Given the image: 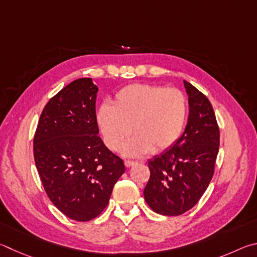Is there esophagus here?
<instances>
[{
    "instance_id": "esophagus-1",
    "label": "esophagus",
    "mask_w": 257,
    "mask_h": 257,
    "mask_svg": "<svg viewBox=\"0 0 257 257\" xmlns=\"http://www.w3.org/2000/svg\"><path fill=\"white\" fill-rule=\"evenodd\" d=\"M125 166H126V167H127V168H130V167H132V166H134V165H136L137 163H136V161H131V160H125Z\"/></svg>"
}]
</instances>
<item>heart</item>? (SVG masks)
Returning a JSON list of instances; mask_svg holds the SVG:
<instances>
[{"label": "heart", "mask_w": 257, "mask_h": 257, "mask_svg": "<svg viewBox=\"0 0 257 257\" xmlns=\"http://www.w3.org/2000/svg\"><path fill=\"white\" fill-rule=\"evenodd\" d=\"M186 119L187 100L181 90L148 83L121 88L115 94L114 105L103 102L96 112L108 149L119 150L131 132L136 136L124 148L127 156L168 150L181 139Z\"/></svg>", "instance_id": "1"}]
</instances>
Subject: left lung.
<instances>
[{
	"mask_svg": "<svg viewBox=\"0 0 257 257\" xmlns=\"http://www.w3.org/2000/svg\"><path fill=\"white\" fill-rule=\"evenodd\" d=\"M188 96L187 125L177 143L149 160L150 179L145 200L155 212L179 215L194 206L214 173L220 132L212 105L194 85L184 81Z\"/></svg>",
	"mask_w": 257,
	"mask_h": 257,
	"instance_id": "8db88e82",
	"label": "left lung"
}]
</instances>
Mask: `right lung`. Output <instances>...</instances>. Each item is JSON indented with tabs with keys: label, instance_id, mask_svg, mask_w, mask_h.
Segmentation results:
<instances>
[{
	"label": "right lung",
	"instance_id": "add662e5",
	"mask_svg": "<svg viewBox=\"0 0 257 257\" xmlns=\"http://www.w3.org/2000/svg\"><path fill=\"white\" fill-rule=\"evenodd\" d=\"M91 78L57 92L42 111L34 138L40 181L52 203L75 221L98 217L109 202L125 166L98 137Z\"/></svg>",
	"mask_w": 257,
	"mask_h": 257
}]
</instances>
